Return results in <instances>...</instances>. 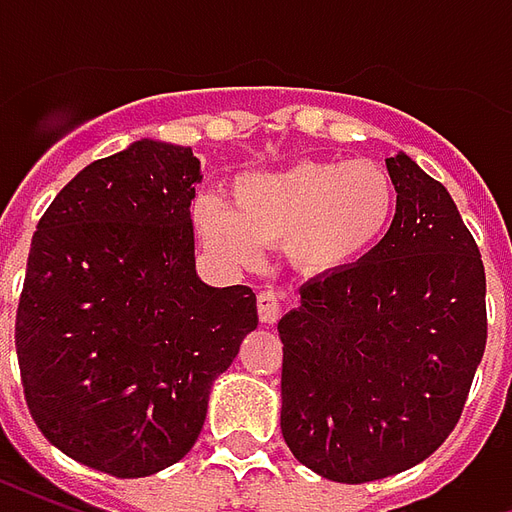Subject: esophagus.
I'll list each match as a JSON object with an SVG mask.
<instances>
[{"mask_svg": "<svg viewBox=\"0 0 512 512\" xmlns=\"http://www.w3.org/2000/svg\"><path fill=\"white\" fill-rule=\"evenodd\" d=\"M257 315H260V321L263 323H277L279 315H282V301L274 290H263L260 296H257Z\"/></svg>", "mask_w": 512, "mask_h": 512, "instance_id": "1", "label": "esophagus"}]
</instances>
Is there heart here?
Masks as SVG:
<instances>
[{"label": "heart", "mask_w": 512, "mask_h": 512, "mask_svg": "<svg viewBox=\"0 0 512 512\" xmlns=\"http://www.w3.org/2000/svg\"><path fill=\"white\" fill-rule=\"evenodd\" d=\"M395 208V183L373 161L301 158L238 175L233 205L202 194L191 219L205 249L224 266H257L266 244L282 241L285 257L301 274L329 277L381 244Z\"/></svg>", "instance_id": "obj_1"}]
</instances>
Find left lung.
<instances>
[{
	"label": "left lung",
	"mask_w": 512,
	"mask_h": 512,
	"mask_svg": "<svg viewBox=\"0 0 512 512\" xmlns=\"http://www.w3.org/2000/svg\"><path fill=\"white\" fill-rule=\"evenodd\" d=\"M381 244L282 315V436L334 483L406 472L461 417L485 351V268L450 191L406 153Z\"/></svg>",
	"instance_id": "1"
}]
</instances>
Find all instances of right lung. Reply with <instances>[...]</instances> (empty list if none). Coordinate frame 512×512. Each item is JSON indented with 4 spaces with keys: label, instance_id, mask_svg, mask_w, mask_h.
I'll use <instances>...</instances> for the list:
<instances>
[{
    "label": "right lung",
    "instance_id": "right-lung-1",
    "mask_svg": "<svg viewBox=\"0 0 512 512\" xmlns=\"http://www.w3.org/2000/svg\"><path fill=\"white\" fill-rule=\"evenodd\" d=\"M191 147L136 139L38 222L16 315L40 433L73 461L147 477L194 447L216 378L257 329L252 288L197 277Z\"/></svg>",
    "mask_w": 512,
    "mask_h": 512
}]
</instances>
